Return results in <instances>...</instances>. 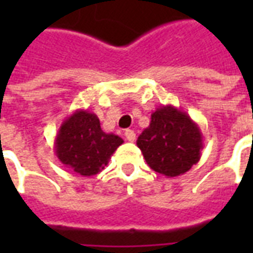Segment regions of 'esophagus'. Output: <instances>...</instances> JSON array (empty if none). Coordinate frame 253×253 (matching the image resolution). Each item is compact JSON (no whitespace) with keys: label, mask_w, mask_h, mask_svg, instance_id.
Wrapping results in <instances>:
<instances>
[{"label":"esophagus","mask_w":253,"mask_h":253,"mask_svg":"<svg viewBox=\"0 0 253 253\" xmlns=\"http://www.w3.org/2000/svg\"><path fill=\"white\" fill-rule=\"evenodd\" d=\"M125 137L128 142H134L135 141V132L132 131V130H126L125 131Z\"/></svg>","instance_id":"1"}]
</instances>
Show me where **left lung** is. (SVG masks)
I'll return each instance as SVG.
<instances>
[{"instance_id":"obj_1","label":"left lung","mask_w":253,"mask_h":253,"mask_svg":"<svg viewBox=\"0 0 253 253\" xmlns=\"http://www.w3.org/2000/svg\"><path fill=\"white\" fill-rule=\"evenodd\" d=\"M137 146L152 169L176 177L201 160L203 137L186 111L170 104L161 105L152 114L148 128L138 137Z\"/></svg>"}]
</instances>
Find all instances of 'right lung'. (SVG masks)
Listing matches in <instances>:
<instances>
[{"label":"right lung","instance_id":"add662e5","mask_svg":"<svg viewBox=\"0 0 253 253\" xmlns=\"http://www.w3.org/2000/svg\"><path fill=\"white\" fill-rule=\"evenodd\" d=\"M122 143L121 137L101 130L96 114L76 110L59 127L54 150L58 160L77 175L93 176L104 169Z\"/></svg>","mask_w":253,"mask_h":253}]
</instances>
